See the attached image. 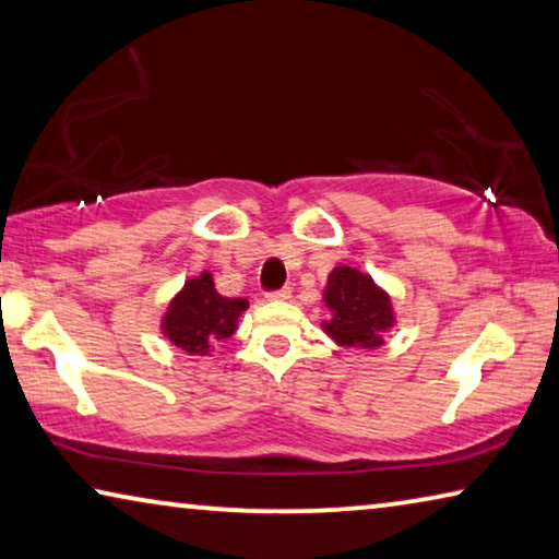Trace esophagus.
<instances>
[{
  "label": "esophagus",
  "instance_id": "obj_1",
  "mask_svg": "<svg viewBox=\"0 0 559 559\" xmlns=\"http://www.w3.org/2000/svg\"><path fill=\"white\" fill-rule=\"evenodd\" d=\"M266 298L271 300H288L290 298V288H278V290H269Z\"/></svg>",
  "mask_w": 559,
  "mask_h": 559
}]
</instances>
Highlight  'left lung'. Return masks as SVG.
<instances>
[{"instance_id":"8db88e82","label":"left lung","mask_w":559,"mask_h":559,"mask_svg":"<svg viewBox=\"0 0 559 559\" xmlns=\"http://www.w3.org/2000/svg\"><path fill=\"white\" fill-rule=\"evenodd\" d=\"M325 333L343 347H380L382 335L394 325L390 296L370 276L353 266H337L328 276Z\"/></svg>"}]
</instances>
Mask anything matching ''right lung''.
Here are the masks:
<instances>
[{"instance_id":"obj_1","label":"right lung","mask_w":559,"mask_h":559,"mask_svg":"<svg viewBox=\"0 0 559 559\" xmlns=\"http://www.w3.org/2000/svg\"><path fill=\"white\" fill-rule=\"evenodd\" d=\"M249 308L243 298H224L216 293L212 273L189 278L169 302L163 318V333L169 343L189 355H210L219 340L234 335L236 320Z\"/></svg>"}]
</instances>
